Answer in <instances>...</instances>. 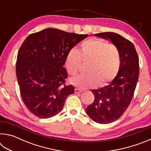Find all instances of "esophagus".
Returning a JSON list of instances; mask_svg holds the SVG:
<instances>
[{
  "label": "esophagus",
  "mask_w": 151,
  "mask_h": 151,
  "mask_svg": "<svg viewBox=\"0 0 151 151\" xmlns=\"http://www.w3.org/2000/svg\"><path fill=\"white\" fill-rule=\"evenodd\" d=\"M75 93H76V94H78V93H82V92H83V91L81 90V89L78 88H75Z\"/></svg>",
  "instance_id": "34e87169"
}]
</instances>
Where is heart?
I'll return each instance as SVG.
<instances>
[{"label":"heart","instance_id":"obj_1","mask_svg":"<svg viewBox=\"0 0 151 151\" xmlns=\"http://www.w3.org/2000/svg\"><path fill=\"white\" fill-rule=\"evenodd\" d=\"M82 63H88L87 75L71 79L74 85L81 88L103 86L111 82L118 73L121 57L118 47L112 43L96 38H90L81 43L77 50L72 49L66 56L65 65L68 73L75 76Z\"/></svg>","mask_w":151,"mask_h":151}]
</instances>
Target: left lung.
<instances>
[{
	"label": "left lung",
	"mask_w": 151,
	"mask_h": 151,
	"mask_svg": "<svg viewBox=\"0 0 151 151\" xmlns=\"http://www.w3.org/2000/svg\"><path fill=\"white\" fill-rule=\"evenodd\" d=\"M95 36L110 40L118 47L121 63L119 72L109 85L92 90L94 101L86 108L97 123L109 124L119 119L132 101L139 75V60L134 45L117 33L107 32Z\"/></svg>",
	"instance_id": "8db88e82"
}]
</instances>
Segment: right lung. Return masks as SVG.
I'll return each instance as SVG.
<instances>
[{"instance_id": "right-lung-1", "label": "right lung", "mask_w": 151, "mask_h": 151, "mask_svg": "<svg viewBox=\"0 0 151 151\" xmlns=\"http://www.w3.org/2000/svg\"><path fill=\"white\" fill-rule=\"evenodd\" d=\"M88 35L57 29H46L30 35L18 52L16 74L22 101L29 111L40 119L61 111L65 101L75 93L66 85L64 67L70 50Z\"/></svg>"}]
</instances>
